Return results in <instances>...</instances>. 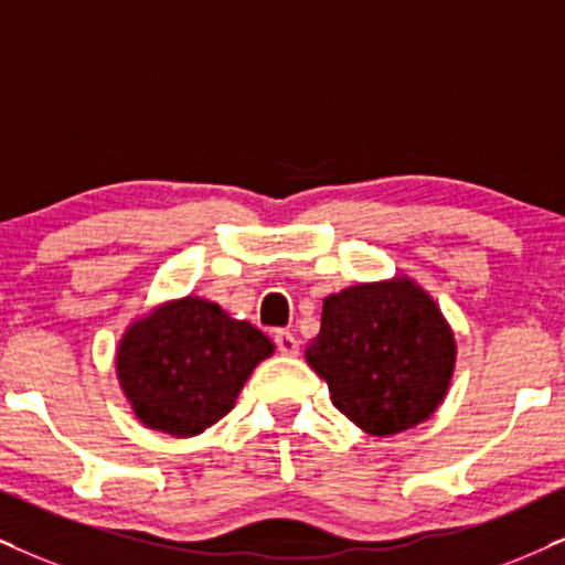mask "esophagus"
I'll use <instances>...</instances> for the list:
<instances>
[{
    "mask_svg": "<svg viewBox=\"0 0 565 565\" xmlns=\"http://www.w3.org/2000/svg\"><path fill=\"white\" fill-rule=\"evenodd\" d=\"M276 347H278V352H281V354H289V356L299 354V341H297V335L289 333V331H278V333H276Z\"/></svg>",
    "mask_w": 565,
    "mask_h": 565,
    "instance_id": "34e87169",
    "label": "esophagus"
}]
</instances>
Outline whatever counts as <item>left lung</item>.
<instances>
[{"mask_svg": "<svg viewBox=\"0 0 565 565\" xmlns=\"http://www.w3.org/2000/svg\"><path fill=\"white\" fill-rule=\"evenodd\" d=\"M305 360L328 383L335 409L385 438L425 423L443 404L456 339L435 299L409 276H394L326 297Z\"/></svg>", "mask_w": 565, "mask_h": 565, "instance_id": "1", "label": "left lung"}]
</instances>
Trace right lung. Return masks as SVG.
<instances>
[{"mask_svg":"<svg viewBox=\"0 0 565 565\" xmlns=\"http://www.w3.org/2000/svg\"><path fill=\"white\" fill-rule=\"evenodd\" d=\"M274 344L247 320L200 297L171 299L132 320L117 347V377L135 417L192 438L234 409L242 385Z\"/></svg>","mask_w":565,"mask_h":565,"instance_id":"right-lung-1","label":"right lung"}]
</instances>
